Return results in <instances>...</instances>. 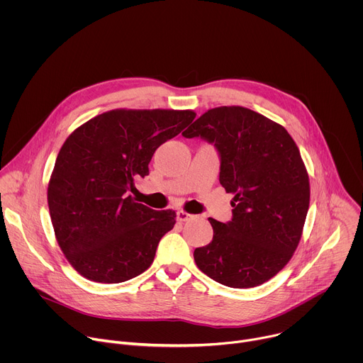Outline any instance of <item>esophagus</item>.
<instances>
[{"label": "esophagus", "mask_w": 363, "mask_h": 363, "mask_svg": "<svg viewBox=\"0 0 363 363\" xmlns=\"http://www.w3.org/2000/svg\"><path fill=\"white\" fill-rule=\"evenodd\" d=\"M191 214H188V213H185L184 210H179L178 213H177V220L179 221V223H185V221H188V220H191Z\"/></svg>", "instance_id": "34e87169"}]
</instances>
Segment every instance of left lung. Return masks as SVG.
Listing matches in <instances>:
<instances>
[{
  "label": "left lung",
  "mask_w": 363,
  "mask_h": 363,
  "mask_svg": "<svg viewBox=\"0 0 363 363\" xmlns=\"http://www.w3.org/2000/svg\"><path fill=\"white\" fill-rule=\"evenodd\" d=\"M184 138L213 143L220 184L233 194V218L213 225V241L195 248L198 269L234 289L260 286L291 258L306 221L310 185L297 145L266 116L241 106L205 112Z\"/></svg>",
  "instance_id": "8db88e82"
}]
</instances>
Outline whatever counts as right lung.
Listing matches in <instances>:
<instances>
[{"mask_svg": "<svg viewBox=\"0 0 363 363\" xmlns=\"http://www.w3.org/2000/svg\"><path fill=\"white\" fill-rule=\"evenodd\" d=\"M194 118L192 111L116 109L90 119L66 139L47 201L57 242L79 274L97 283H122L149 269L177 214L155 211L128 192L149 175L155 150Z\"/></svg>", "mask_w": 363, "mask_h": 363, "instance_id": "obj_1", "label": "right lung"}]
</instances>
